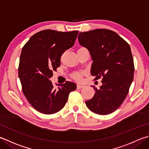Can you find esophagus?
I'll use <instances>...</instances> for the list:
<instances>
[{"instance_id":"obj_1","label":"esophagus","mask_w":149,"mask_h":149,"mask_svg":"<svg viewBox=\"0 0 149 149\" xmlns=\"http://www.w3.org/2000/svg\"><path fill=\"white\" fill-rule=\"evenodd\" d=\"M83 87H84V86L82 85V84H77V89H81V88H83Z\"/></svg>"}]
</instances>
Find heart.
<instances>
[{
    "mask_svg": "<svg viewBox=\"0 0 149 149\" xmlns=\"http://www.w3.org/2000/svg\"><path fill=\"white\" fill-rule=\"evenodd\" d=\"M74 78L77 81H80L81 79V75L79 74H76L74 75Z\"/></svg>",
    "mask_w": 149,
    "mask_h": 149,
    "instance_id": "1",
    "label": "heart"
}]
</instances>
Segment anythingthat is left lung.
<instances>
[{
	"mask_svg": "<svg viewBox=\"0 0 149 149\" xmlns=\"http://www.w3.org/2000/svg\"><path fill=\"white\" fill-rule=\"evenodd\" d=\"M80 45L88 49L93 61L91 75L102 77V85L91 100L85 102L92 112L107 115L123 103L129 93L134 65L129 44L116 32L107 29L79 33Z\"/></svg>",
	"mask_w": 149,
	"mask_h": 149,
	"instance_id": "left-lung-1",
	"label": "left lung"
}]
</instances>
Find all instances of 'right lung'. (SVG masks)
<instances>
[{
  "instance_id": "obj_1",
  "label": "right lung",
  "mask_w": 149,
  "mask_h": 149,
  "mask_svg": "<svg viewBox=\"0 0 149 149\" xmlns=\"http://www.w3.org/2000/svg\"><path fill=\"white\" fill-rule=\"evenodd\" d=\"M78 31L62 32L45 30L37 32L23 46L19 77L25 97L35 109L53 114L65 107L76 84L66 81L55 89L49 78L60 66L61 56L74 45Z\"/></svg>"
}]
</instances>
